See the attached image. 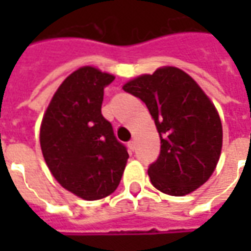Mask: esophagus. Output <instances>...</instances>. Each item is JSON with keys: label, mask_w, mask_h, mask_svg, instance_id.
Segmentation results:
<instances>
[{"label": "esophagus", "mask_w": 251, "mask_h": 251, "mask_svg": "<svg viewBox=\"0 0 251 251\" xmlns=\"http://www.w3.org/2000/svg\"><path fill=\"white\" fill-rule=\"evenodd\" d=\"M128 148H130V151H135V141L131 140L130 142H128Z\"/></svg>", "instance_id": "1"}]
</instances>
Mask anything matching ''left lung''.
Wrapping results in <instances>:
<instances>
[{"mask_svg": "<svg viewBox=\"0 0 251 251\" xmlns=\"http://www.w3.org/2000/svg\"><path fill=\"white\" fill-rule=\"evenodd\" d=\"M123 89L147 104L159 132L160 153L148 168L153 187L180 197L202 186L219 160L222 124L197 82L178 68L165 67Z\"/></svg>", "mask_w": 251, "mask_h": 251, "instance_id": "obj_1", "label": "left lung"}]
</instances>
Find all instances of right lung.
Listing matches in <instances>:
<instances>
[{
	"instance_id": "add662e5",
	"label": "right lung",
	"mask_w": 251,
	"mask_h": 251,
	"mask_svg": "<svg viewBox=\"0 0 251 251\" xmlns=\"http://www.w3.org/2000/svg\"><path fill=\"white\" fill-rule=\"evenodd\" d=\"M113 81V75L93 67L76 70L54 93L42 121L40 147L50 172L88 201L110 196L128 159L101 114L103 91Z\"/></svg>"
}]
</instances>
